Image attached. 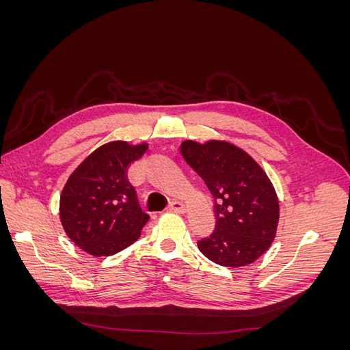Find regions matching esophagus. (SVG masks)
Instances as JSON below:
<instances>
[{
  "label": "esophagus",
  "instance_id": "34e87169",
  "mask_svg": "<svg viewBox=\"0 0 350 350\" xmlns=\"http://www.w3.org/2000/svg\"><path fill=\"white\" fill-rule=\"evenodd\" d=\"M167 210L175 211V213H183V211L185 210V206L181 203V201H172V203H169Z\"/></svg>",
  "mask_w": 350,
  "mask_h": 350
}]
</instances>
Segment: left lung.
Here are the masks:
<instances>
[{
	"label": "left lung",
	"mask_w": 350,
	"mask_h": 350,
	"mask_svg": "<svg viewBox=\"0 0 350 350\" xmlns=\"http://www.w3.org/2000/svg\"><path fill=\"white\" fill-rule=\"evenodd\" d=\"M184 161L213 196L216 225L197 242L204 257L219 266L242 267L266 252L276 235L279 201L260 165L226 142L181 144Z\"/></svg>",
	"instance_id": "1"
}]
</instances>
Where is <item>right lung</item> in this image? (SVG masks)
Listing matches in <instances>:
<instances>
[{
  "mask_svg": "<svg viewBox=\"0 0 350 350\" xmlns=\"http://www.w3.org/2000/svg\"><path fill=\"white\" fill-rule=\"evenodd\" d=\"M146 149L125 142L105 144L68 178L59 200L61 224L83 251L107 257L140 238L149 215L139 204L126 169Z\"/></svg>",
  "mask_w": 350,
  "mask_h": 350,
  "instance_id": "right-lung-1",
  "label": "right lung"
}]
</instances>
